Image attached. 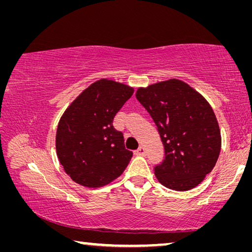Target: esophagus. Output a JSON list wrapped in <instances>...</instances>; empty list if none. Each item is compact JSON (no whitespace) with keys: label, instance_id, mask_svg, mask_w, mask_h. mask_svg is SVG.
<instances>
[{"label":"esophagus","instance_id":"1","mask_svg":"<svg viewBox=\"0 0 252 252\" xmlns=\"http://www.w3.org/2000/svg\"><path fill=\"white\" fill-rule=\"evenodd\" d=\"M135 155L136 156H146V149H144V147H139L138 150L135 151Z\"/></svg>","mask_w":252,"mask_h":252}]
</instances>
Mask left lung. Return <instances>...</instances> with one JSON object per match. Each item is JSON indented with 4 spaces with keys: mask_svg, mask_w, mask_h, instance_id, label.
<instances>
[{
    "mask_svg": "<svg viewBox=\"0 0 252 252\" xmlns=\"http://www.w3.org/2000/svg\"><path fill=\"white\" fill-rule=\"evenodd\" d=\"M159 132L164 159L153 170L169 189L187 191L212 171L221 149V135L207 100L180 80L171 79L135 93Z\"/></svg>",
    "mask_w": 252,
    "mask_h": 252,
    "instance_id": "8db88e82",
    "label": "left lung"
}]
</instances>
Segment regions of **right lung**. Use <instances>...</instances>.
<instances>
[{"label":"right lung","mask_w":252,"mask_h":252,"mask_svg":"<svg viewBox=\"0 0 252 252\" xmlns=\"http://www.w3.org/2000/svg\"><path fill=\"white\" fill-rule=\"evenodd\" d=\"M126 84L102 79L81 93L60 119L55 147L60 163L74 182L99 188L125 171L133 153L113 119L133 94Z\"/></svg>","instance_id":"add662e5"}]
</instances>
